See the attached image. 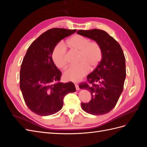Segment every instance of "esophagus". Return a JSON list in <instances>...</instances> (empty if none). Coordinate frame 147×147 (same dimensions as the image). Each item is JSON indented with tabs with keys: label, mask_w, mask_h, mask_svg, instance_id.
Returning <instances> with one entry per match:
<instances>
[{
	"label": "esophagus",
	"mask_w": 147,
	"mask_h": 147,
	"mask_svg": "<svg viewBox=\"0 0 147 147\" xmlns=\"http://www.w3.org/2000/svg\"><path fill=\"white\" fill-rule=\"evenodd\" d=\"M75 88H76V90H79V86H78V84H75Z\"/></svg>",
	"instance_id": "34e87169"
}]
</instances>
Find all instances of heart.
<instances>
[{"label": "heart", "mask_w": 147, "mask_h": 147, "mask_svg": "<svg viewBox=\"0 0 147 147\" xmlns=\"http://www.w3.org/2000/svg\"><path fill=\"white\" fill-rule=\"evenodd\" d=\"M71 50L78 53L77 65L69 67L64 74L67 81L78 82L88 74V70H93L99 65L102 59V52L97 43L90 42V40L79 35L70 37L66 42ZM66 49L62 43L57 45L52 53V59L57 67L65 69Z\"/></svg>", "instance_id": "heart-1"}]
</instances>
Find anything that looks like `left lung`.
I'll return each mask as SVG.
<instances>
[{"label": "left lung", "instance_id": "8db88e82", "mask_svg": "<svg viewBox=\"0 0 147 147\" xmlns=\"http://www.w3.org/2000/svg\"><path fill=\"white\" fill-rule=\"evenodd\" d=\"M77 33L94 40L102 52L100 63L87 76L90 84L83 83L79 86L91 94V99L88 103L81 104L82 108L91 115L106 114L115 107L123 90L126 73L123 50L119 44L104 30H80Z\"/></svg>", "mask_w": 147, "mask_h": 147}]
</instances>
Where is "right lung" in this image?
Instances as JSON below:
<instances>
[{
    "label": "right lung",
    "instance_id": "add662e5",
    "mask_svg": "<svg viewBox=\"0 0 147 147\" xmlns=\"http://www.w3.org/2000/svg\"><path fill=\"white\" fill-rule=\"evenodd\" d=\"M76 29L53 28L32 42L21 65L20 86L28 108L41 116L55 114L63 108L64 96L76 91L72 82L61 83V71L52 59L55 47Z\"/></svg>",
    "mask_w": 147,
    "mask_h": 147
}]
</instances>
